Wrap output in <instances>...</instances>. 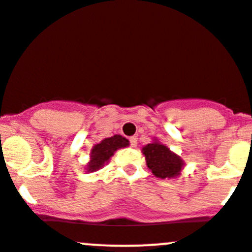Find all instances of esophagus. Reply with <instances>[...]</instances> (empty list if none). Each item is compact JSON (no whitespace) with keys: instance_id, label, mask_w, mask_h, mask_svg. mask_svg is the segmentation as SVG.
<instances>
[{"instance_id":"34e87169","label":"esophagus","mask_w":252,"mask_h":252,"mask_svg":"<svg viewBox=\"0 0 252 252\" xmlns=\"http://www.w3.org/2000/svg\"><path fill=\"white\" fill-rule=\"evenodd\" d=\"M129 142H130V146H131V147H136V145H137V137H136V136L129 137Z\"/></svg>"}]
</instances>
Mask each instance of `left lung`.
I'll return each instance as SVG.
<instances>
[{
  "instance_id": "obj_1",
  "label": "left lung",
  "mask_w": 252,
  "mask_h": 252,
  "mask_svg": "<svg viewBox=\"0 0 252 252\" xmlns=\"http://www.w3.org/2000/svg\"><path fill=\"white\" fill-rule=\"evenodd\" d=\"M142 153L146 157L147 166L152 170V174L160 179L177 176L184 166L181 158L159 142L146 145L142 148Z\"/></svg>"
}]
</instances>
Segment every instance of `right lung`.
Here are the masks:
<instances>
[{"instance_id":"add662e5","label":"right lung","mask_w":252,"mask_h":252,"mask_svg":"<svg viewBox=\"0 0 252 252\" xmlns=\"http://www.w3.org/2000/svg\"><path fill=\"white\" fill-rule=\"evenodd\" d=\"M129 145V141L126 137L121 136V135H115L112 137H107V139L102 140L100 144L95 145L93 147L91 153V161H89L88 171H96L101 168L102 165L108 161L113 153L118 150V148L126 147Z\"/></svg>"}]
</instances>
